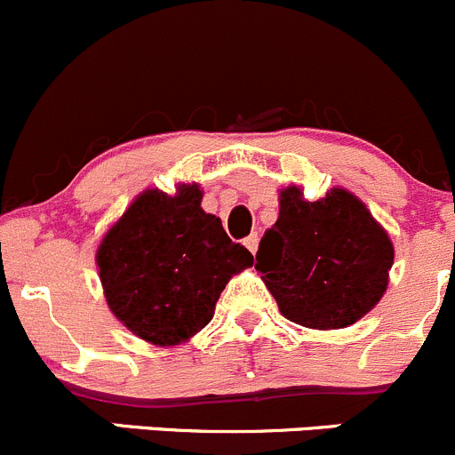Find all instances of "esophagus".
Wrapping results in <instances>:
<instances>
[{"label":"esophagus","instance_id":"1","mask_svg":"<svg viewBox=\"0 0 455 455\" xmlns=\"http://www.w3.org/2000/svg\"><path fill=\"white\" fill-rule=\"evenodd\" d=\"M258 244H259L258 233H251L249 237H244V246L251 251V253H255V251H258Z\"/></svg>","mask_w":455,"mask_h":455}]
</instances>
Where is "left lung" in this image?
Segmentation results:
<instances>
[{"instance_id":"obj_1","label":"left lung","mask_w":455,"mask_h":455,"mask_svg":"<svg viewBox=\"0 0 455 455\" xmlns=\"http://www.w3.org/2000/svg\"><path fill=\"white\" fill-rule=\"evenodd\" d=\"M394 244L345 188L308 202L280 191L277 222L259 240L255 268L280 313L308 329H345L367 315L389 284Z\"/></svg>"}]
</instances>
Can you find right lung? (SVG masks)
I'll list each match as a JSON object with an SVG mask.
<instances>
[{
	"label": "right lung",
	"instance_id": "right-lung-1",
	"mask_svg": "<svg viewBox=\"0 0 455 455\" xmlns=\"http://www.w3.org/2000/svg\"><path fill=\"white\" fill-rule=\"evenodd\" d=\"M200 204L197 184H182L175 196L148 188L97 249L108 308L151 345H182L204 329L227 282L253 264Z\"/></svg>",
	"mask_w": 455,
	"mask_h": 455
}]
</instances>
